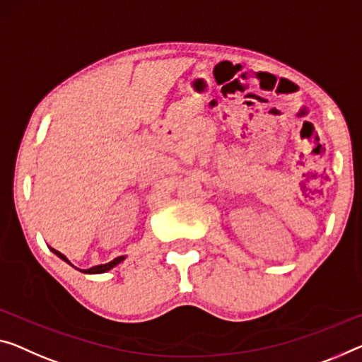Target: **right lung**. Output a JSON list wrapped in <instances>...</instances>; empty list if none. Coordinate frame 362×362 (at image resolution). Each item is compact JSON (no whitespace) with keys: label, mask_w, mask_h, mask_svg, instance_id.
I'll return each instance as SVG.
<instances>
[{"label":"right lung","mask_w":362,"mask_h":362,"mask_svg":"<svg viewBox=\"0 0 362 362\" xmlns=\"http://www.w3.org/2000/svg\"><path fill=\"white\" fill-rule=\"evenodd\" d=\"M52 249V252L53 254H57L58 257L61 259V260H64V262H68L69 265H72L69 260H68V257H66L64 254H61L59 251H57V249H53V247H49ZM126 259V255H119V257H116V259H113L111 260V262H108V264H102V265H95V267H92V269H87V270H82L84 272V274H90V275H97V274H105V272H108V270H111L113 269V267H116L118 264H121L123 262V260Z\"/></svg>","instance_id":"right-lung-1"}]
</instances>
